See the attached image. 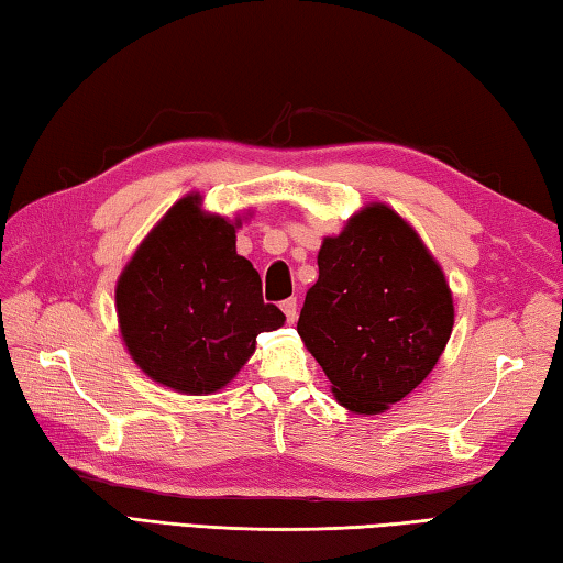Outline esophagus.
I'll return each instance as SVG.
<instances>
[{
  "instance_id": "esophagus-1",
  "label": "esophagus",
  "mask_w": 563,
  "mask_h": 563,
  "mask_svg": "<svg viewBox=\"0 0 563 563\" xmlns=\"http://www.w3.org/2000/svg\"><path fill=\"white\" fill-rule=\"evenodd\" d=\"M296 306H299V303H296L294 296H291V299L282 301V311L286 313V321H289V323H294L296 321V313H299V311H296Z\"/></svg>"
}]
</instances>
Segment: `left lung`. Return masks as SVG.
Returning a JSON list of instances; mask_svg holds the SVG:
<instances>
[{"label": "left lung", "mask_w": 563, "mask_h": 563, "mask_svg": "<svg viewBox=\"0 0 563 563\" xmlns=\"http://www.w3.org/2000/svg\"><path fill=\"white\" fill-rule=\"evenodd\" d=\"M451 328L453 299L437 260L379 203L323 240L296 323L335 399L357 413L407 397L439 363Z\"/></svg>", "instance_id": "left-lung-1"}]
</instances>
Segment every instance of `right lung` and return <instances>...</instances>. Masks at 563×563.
<instances>
[{"label": "right lung", "instance_id": "right-lung-1", "mask_svg": "<svg viewBox=\"0 0 563 563\" xmlns=\"http://www.w3.org/2000/svg\"><path fill=\"white\" fill-rule=\"evenodd\" d=\"M126 350L152 379L210 395L240 373L286 316L262 299L260 272L235 252V225L186 196L142 242L117 282Z\"/></svg>", "mask_w": 563, "mask_h": 563}]
</instances>
